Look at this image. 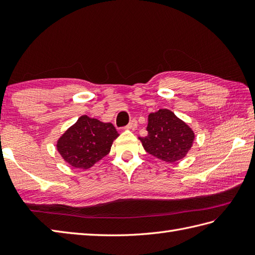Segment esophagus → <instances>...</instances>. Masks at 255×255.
I'll return each mask as SVG.
<instances>
[{"label": "esophagus", "instance_id": "1", "mask_svg": "<svg viewBox=\"0 0 255 255\" xmlns=\"http://www.w3.org/2000/svg\"><path fill=\"white\" fill-rule=\"evenodd\" d=\"M137 127H138V124H137V122L134 121V119H132V121L127 125L126 129H128V130H134V129H137Z\"/></svg>", "mask_w": 255, "mask_h": 255}]
</instances>
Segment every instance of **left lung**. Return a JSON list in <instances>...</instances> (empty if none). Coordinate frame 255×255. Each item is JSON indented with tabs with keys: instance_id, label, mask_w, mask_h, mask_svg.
I'll return each mask as SVG.
<instances>
[{
	"instance_id": "1",
	"label": "left lung",
	"mask_w": 255,
	"mask_h": 255,
	"mask_svg": "<svg viewBox=\"0 0 255 255\" xmlns=\"http://www.w3.org/2000/svg\"><path fill=\"white\" fill-rule=\"evenodd\" d=\"M147 130L148 136L139 138L144 150L166 163L185 158L193 147V129L166 108L149 114Z\"/></svg>"
}]
</instances>
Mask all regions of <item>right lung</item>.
Segmentation results:
<instances>
[{"label": "right lung", "instance_id": "right-lung-1", "mask_svg": "<svg viewBox=\"0 0 255 255\" xmlns=\"http://www.w3.org/2000/svg\"><path fill=\"white\" fill-rule=\"evenodd\" d=\"M118 136L113 124L83 115L62 133L56 147L68 164L88 170L110 152Z\"/></svg>", "mask_w": 255, "mask_h": 255}]
</instances>
